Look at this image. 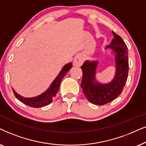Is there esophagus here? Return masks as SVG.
Returning <instances> with one entry per match:
<instances>
[{"label":"esophagus","mask_w":146,"mask_h":146,"mask_svg":"<svg viewBox=\"0 0 146 146\" xmlns=\"http://www.w3.org/2000/svg\"><path fill=\"white\" fill-rule=\"evenodd\" d=\"M83 61H84V59H83V55L81 54H78L73 60V65L75 67H81L83 65Z\"/></svg>","instance_id":"1"}]
</instances>
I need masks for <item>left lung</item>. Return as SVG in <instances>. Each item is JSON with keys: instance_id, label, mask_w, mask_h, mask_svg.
Returning a JSON list of instances; mask_svg holds the SVG:
<instances>
[{"instance_id": "8db88e82", "label": "left lung", "mask_w": 146, "mask_h": 146, "mask_svg": "<svg viewBox=\"0 0 146 146\" xmlns=\"http://www.w3.org/2000/svg\"><path fill=\"white\" fill-rule=\"evenodd\" d=\"M114 38L106 48H111L115 53L116 70L115 77L111 82L102 84L96 79V71L98 61H86L81 68L83 77L81 87L89 102L103 106L110 103L121 94L127 81L129 63L126 44L121 36L112 31Z\"/></svg>"}]
</instances>
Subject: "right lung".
I'll list each match as a JSON object with an SVG mask.
<instances>
[{
    "label": "right lung",
    "instance_id": "1",
    "mask_svg": "<svg viewBox=\"0 0 146 146\" xmlns=\"http://www.w3.org/2000/svg\"><path fill=\"white\" fill-rule=\"evenodd\" d=\"M72 67V63H69L66 64V65L63 67L61 71H60L59 75L56 77L55 80L53 81L48 88L46 91H44L43 93L37 97L35 98H24V97L21 96L19 95L14 89H13V93L15 96L20 102H23V104L27 105V106L32 107V108H42V107L47 106L50 104V103L53 102V99L54 97L56 96L58 91L59 89L60 84L62 79L64 76L67 74L68 71L71 69Z\"/></svg>",
    "mask_w": 146,
    "mask_h": 146
}]
</instances>
